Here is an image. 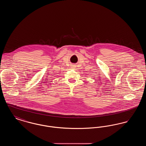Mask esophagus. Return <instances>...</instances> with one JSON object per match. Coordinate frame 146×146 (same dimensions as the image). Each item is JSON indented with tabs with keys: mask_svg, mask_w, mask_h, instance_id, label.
Instances as JSON below:
<instances>
[{
	"mask_svg": "<svg viewBox=\"0 0 146 146\" xmlns=\"http://www.w3.org/2000/svg\"><path fill=\"white\" fill-rule=\"evenodd\" d=\"M73 67V68H75V67H74V66H73V67ZM73 69H74V68H73Z\"/></svg>",
	"mask_w": 146,
	"mask_h": 146,
	"instance_id": "1",
	"label": "esophagus"
}]
</instances>
